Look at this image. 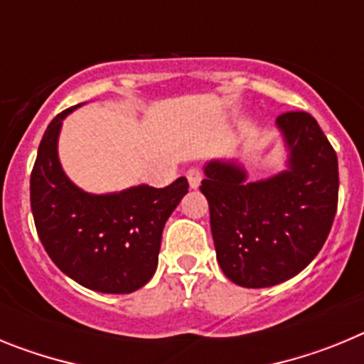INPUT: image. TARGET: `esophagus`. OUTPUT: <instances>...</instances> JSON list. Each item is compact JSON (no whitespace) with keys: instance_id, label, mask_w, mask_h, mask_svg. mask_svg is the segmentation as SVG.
I'll use <instances>...</instances> for the list:
<instances>
[{"instance_id":"1","label":"esophagus","mask_w":364,"mask_h":364,"mask_svg":"<svg viewBox=\"0 0 364 364\" xmlns=\"http://www.w3.org/2000/svg\"><path fill=\"white\" fill-rule=\"evenodd\" d=\"M188 182H189V188L191 189H198L202 182V171L200 169H189L188 171Z\"/></svg>"}]
</instances>
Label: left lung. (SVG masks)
<instances>
[{
  "label": "left lung",
  "mask_w": 364,
  "mask_h": 364,
  "mask_svg": "<svg viewBox=\"0 0 364 364\" xmlns=\"http://www.w3.org/2000/svg\"><path fill=\"white\" fill-rule=\"evenodd\" d=\"M286 147V169L250 182L235 159L210 160L200 191L210 204L220 269L235 284L268 288L310 264L337 211V154L304 111L275 120Z\"/></svg>",
  "instance_id": "8db88e82"
}]
</instances>
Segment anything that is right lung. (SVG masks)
Returning <instances> with one entry per match:
<instances>
[{"label": "right lung", "mask_w": 364, "mask_h": 364, "mask_svg": "<svg viewBox=\"0 0 364 364\" xmlns=\"http://www.w3.org/2000/svg\"><path fill=\"white\" fill-rule=\"evenodd\" d=\"M74 109L50 122L38 147L31 175L34 224L67 277L102 294H131L156 272L164 226L189 184L180 176L162 189L140 184L105 195L83 191L58 156L63 120Z\"/></svg>", "instance_id": "obj_1"}]
</instances>
